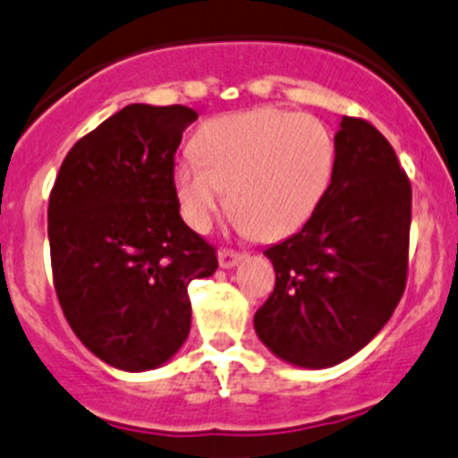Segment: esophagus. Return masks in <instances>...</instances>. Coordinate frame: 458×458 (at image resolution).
I'll list each match as a JSON object with an SVG mask.
<instances>
[{"label": "esophagus", "instance_id": "1", "mask_svg": "<svg viewBox=\"0 0 458 458\" xmlns=\"http://www.w3.org/2000/svg\"><path fill=\"white\" fill-rule=\"evenodd\" d=\"M243 253H237V250H230V249H221L219 250V264L221 268H233L234 264L242 262Z\"/></svg>", "mask_w": 458, "mask_h": 458}]
</instances>
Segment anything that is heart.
Listing matches in <instances>:
<instances>
[{
    "mask_svg": "<svg viewBox=\"0 0 458 458\" xmlns=\"http://www.w3.org/2000/svg\"><path fill=\"white\" fill-rule=\"evenodd\" d=\"M335 160V138L320 119L259 108L205 123L196 151L187 148L174 162V190L194 230H208L230 199L239 228L280 239L314 215Z\"/></svg>",
    "mask_w": 458,
    "mask_h": 458,
    "instance_id": "heart-1",
    "label": "heart"
}]
</instances>
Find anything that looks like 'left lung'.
<instances>
[{
	"label": "left lung",
	"mask_w": 458,
	"mask_h": 458,
	"mask_svg": "<svg viewBox=\"0 0 458 458\" xmlns=\"http://www.w3.org/2000/svg\"><path fill=\"white\" fill-rule=\"evenodd\" d=\"M332 182L307 224L264 250L276 287L255 314L268 350L327 369L364 348L407 287L411 182L382 132L344 117Z\"/></svg>",
	"instance_id": "left-lung-1"
}]
</instances>
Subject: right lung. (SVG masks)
Masks as SVG:
<instances>
[{
  "instance_id": "add662e5",
  "label": "right lung",
  "mask_w": 458,
  "mask_h": 458,
  "mask_svg": "<svg viewBox=\"0 0 458 458\" xmlns=\"http://www.w3.org/2000/svg\"><path fill=\"white\" fill-rule=\"evenodd\" d=\"M196 119L187 106H126L70 148L49 194L55 296L81 344L114 369L176 354L191 326L187 287L219 267L174 190Z\"/></svg>"
}]
</instances>
